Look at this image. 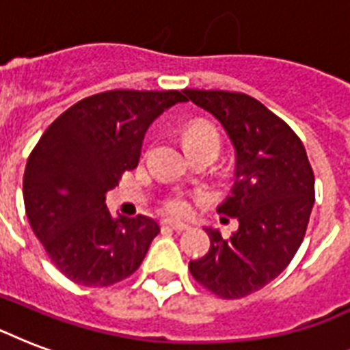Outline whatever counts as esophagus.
Here are the masks:
<instances>
[{
  "instance_id": "34e87169",
  "label": "esophagus",
  "mask_w": 350,
  "mask_h": 350,
  "mask_svg": "<svg viewBox=\"0 0 350 350\" xmlns=\"http://www.w3.org/2000/svg\"><path fill=\"white\" fill-rule=\"evenodd\" d=\"M163 227H167V229H172V230H187L189 229V225L183 224V221H174V219H165Z\"/></svg>"
}]
</instances>
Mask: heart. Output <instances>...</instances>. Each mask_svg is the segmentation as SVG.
<instances>
[{
	"mask_svg": "<svg viewBox=\"0 0 350 350\" xmlns=\"http://www.w3.org/2000/svg\"><path fill=\"white\" fill-rule=\"evenodd\" d=\"M183 142H185L187 148L194 147H218L219 148V139L218 134L214 131L213 126L205 123V121H194L191 125L185 126L183 131ZM163 207L167 213L172 214H187L191 211V202L189 198L183 194H176L165 200Z\"/></svg>",
	"mask_w": 350,
	"mask_h": 350,
	"instance_id": "b5f03b06",
	"label": "heart"
}]
</instances>
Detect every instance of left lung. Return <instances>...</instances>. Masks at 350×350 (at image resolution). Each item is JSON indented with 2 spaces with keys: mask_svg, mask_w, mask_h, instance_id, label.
<instances>
[{
  "mask_svg": "<svg viewBox=\"0 0 350 350\" xmlns=\"http://www.w3.org/2000/svg\"><path fill=\"white\" fill-rule=\"evenodd\" d=\"M183 94L211 112L232 143L236 180L218 213L239 221L227 239L205 227L211 249L189 271L219 298H243L280 276L299 249L314 205V172L301 139L254 98L200 89Z\"/></svg>",
  "mask_w": 350,
  "mask_h": 350,
  "instance_id": "left-lung-1",
  "label": "left lung"
}]
</instances>
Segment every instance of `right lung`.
Returning <instances> with one entry per match:
<instances>
[{
  "instance_id": "add662e5",
  "label": "right lung",
  "mask_w": 350,
  "mask_h": 350,
  "mask_svg": "<svg viewBox=\"0 0 350 350\" xmlns=\"http://www.w3.org/2000/svg\"><path fill=\"white\" fill-rule=\"evenodd\" d=\"M185 101L178 90H109L52 121L23 176L29 224L52 263L85 287H109L137 271L159 225L148 216L114 218L107 192L137 167L145 132Z\"/></svg>"
}]
</instances>
